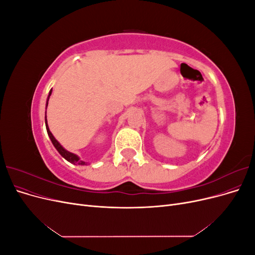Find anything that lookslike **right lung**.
Instances as JSON below:
<instances>
[{
	"label": "right lung",
	"mask_w": 255,
	"mask_h": 255,
	"mask_svg": "<svg viewBox=\"0 0 255 255\" xmlns=\"http://www.w3.org/2000/svg\"><path fill=\"white\" fill-rule=\"evenodd\" d=\"M51 94H52V89H51L50 92H49V97H48V100H47V107H48V101H49ZM45 128H47V132H48V135H49V137H50V139H51L53 145L55 146V149L59 152V154H60L61 156H63L65 159H67L68 161H70V163H72V164H78V165H81V166H82V165H86V163H85V161H83V160H81L78 155H75V154H73V153H71V152L67 151L66 149H64L63 145H61V144L55 139V137L53 136V134L51 133V130H50V128H49L48 122H47V116H45Z\"/></svg>",
	"instance_id": "right-lung-1"
}]
</instances>
